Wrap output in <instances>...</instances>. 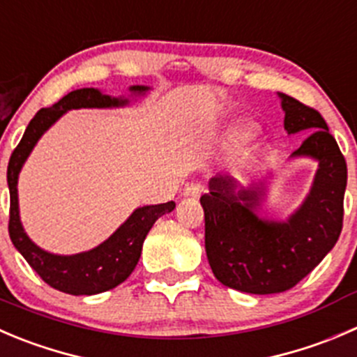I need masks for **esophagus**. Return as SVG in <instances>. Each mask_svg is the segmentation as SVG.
<instances>
[{
    "mask_svg": "<svg viewBox=\"0 0 357 357\" xmlns=\"http://www.w3.org/2000/svg\"><path fill=\"white\" fill-rule=\"evenodd\" d=\"M183 197H190V199H199L200 197V188L195 185H190L183 190Z\"/></svg>",
    "mask_w": 357,
    "mask_h": 357,
    "instance_id": "obj_1",
    "label": "esophagus"
}]
</instances>
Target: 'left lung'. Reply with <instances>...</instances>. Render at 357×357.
<instances>
[{"mask_svg":"<svg viewBox=\"0 0 357 357\" xmlns=\"http://www.w3.org/2000/svg\"><path fill=\"white\" fill-rule=\"evenodd\" d=\"M284 130L310 136L289 158L317 162L312 186L286 220L259 216L274 174L237 186L214 176L200 197L206 218V252L214 278L223 286L251 295L282 293L298 284L337 244L344 220L347 164L326 122L316 109L278 92Z\"/></svg>","mask_w":357,"mask_h":357,"instance_id":"left-lung-1","label":"left lung"}]
</instances>
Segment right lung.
Segmentation results:
<instances>
[{"label": "right lung", "instance_id": "1", "mask_svg": "<svg viewBox=\"0 0 357 357\" xmlns=\"http://www.w3.org/2000/svg\"><path fill=\"white\" fill-rule=\"evenodd\" d=\"M151 89L146 85L129 86L130 98H144ZM129 98H113L99 89H78L55 102L50 108H43L34 115L20 139L19 146L13 150L6 171V181L10 190V223L8 234L17 251L24 256L34 272L52 288L68 295H98L122 284L139 261L143 242L155 221L164 214L171 213L174 202L143 206L132 211L129 218L96 248L76 255H55L45 251L34 244L26 234L19 213V174L26 164L27 157L34 150L38 141L45 132L69 109L79 108H123L129 106Z\"/></svg>", "mask_w": 357, "mask_h": 357}]
</instances>
